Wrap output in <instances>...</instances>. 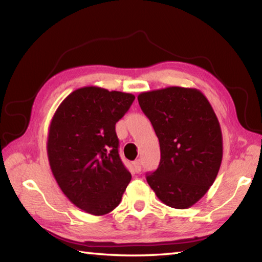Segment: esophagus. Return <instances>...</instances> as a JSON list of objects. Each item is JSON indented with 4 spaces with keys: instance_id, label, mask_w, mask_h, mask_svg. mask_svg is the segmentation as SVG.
<instances>
[{
    "instance_id": "esophagus-1",
    "label": "esophagus",
    "mask_w": 262,
    "mask_h": 262,
    "mask_svg": "<svg viewBox=\"0 0 262 262\" xmlns=\"http://www.w3.org/2000/svg\"><path fill=\"white\" fill-rule=\"evenodd\" d=\"M134 168H135V172H141V169H142V164H141V160L140 159H137V160H135L134 161Z\"/></svg>"
}]
</instances>
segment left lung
<instances>
[{
    "mask_svg": "<svg viewBox=\"0 0 262 262\" xmlns=\"http://www.w3.org/2000/svg\"><path fill=\"white\" fill-rule=\"evenodd\" d=\"M160 145V163L146 181L161 202L184 210L207 192L222 161V133L197 89L168 87L137 96Z\"/></svg>",
    "mask_w": 262,
    "mask_h": 262,
    "instance_id": "obj_1",
    "label": "left lung"
}]
</instances>
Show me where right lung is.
<instances>
[{"label":"right lung","instance_id":"add662e5","mask_svg":"<svg viewBox=\"0 0 262 262\" xmlns=\"http://www.w3.org/2000/svg\"><path fill=\"white\" fill-rule=\"evenodd\" d=\"M134 99L132 94L83 87L61 102L51 120V172L65 196L93 215L115 210L130 182L119 156L116 123Z\"/></svg>","mask_w":262,"mask_h":262}]
</instances>
